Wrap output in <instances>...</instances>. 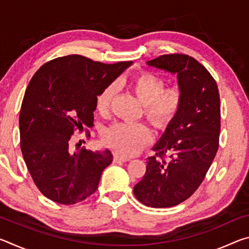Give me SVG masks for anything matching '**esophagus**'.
<instances>
[{"mask_svg":"<svg viewBox=\"0 0 249 249\" xmlns=\"http://www.w3.org/2000/svg\"><path fill=\"white\" fill-rule=\"evenodd\" d=\"M129 158L127 157H124V156H120L115 154L114 155V162H125V161H128Z\"/></svg>","mask_w":249,"mask_h":249,"instance_id":"1","label":"esophagus"}]
</instances>
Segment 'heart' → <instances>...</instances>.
<instances>
[{"label": "heart", "instance_id": "obj_1", "mask_svg": "<svg viewBox=\"0 0 249 249\" xmlns=\"http://www.w3.org/2000/svg\"><path fill=\"white\" fill-rule=\"evenodd\" d=\"M166 82L153 72H142L130 81L135 94L144 104L145 115L158 128H167L178 115L183 102L182 90L178 86L165 88ZM117 87L111 83L100 92L95 99L98 112L107 113ZM107 144L125 156L137 154L153 138L148 126L142 123H116L104 133Z\"/></svg>", "mask_w": 249, "mask_h": 249}]
</instances>
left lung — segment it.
<instances>
[{"instance_id":"left-lung-1","label":"left lung","mask_w":249,"mask_h":249,"mask_svg":"<svg viewBox=\"0 0 249 249\" xmlns=\"http://www.w3.org/2000/svg\"><path fill=\"white\" fill-rule=\"evenodd\" d=\"M177 74L183 102L175 121L156 142V156L146 160V174L134 195L151 208H171L190 197L204 180L218 149L220 94L204 66L188 54H163L147 61ZM170 156L164 159L165 155Z\"/></svg>"}]
</instances>
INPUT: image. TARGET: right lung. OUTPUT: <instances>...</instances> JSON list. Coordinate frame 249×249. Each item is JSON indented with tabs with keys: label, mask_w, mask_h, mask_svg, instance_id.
<instances>
[{
	"label": "right lung",
	"mask_w": 249,
	"mask_h": 249,
	"mask_svg": "<svg viewBox=\"0 0 249 249\" xmlns=\"http://www.w3.org/2000/svg\"><path fill=\"white\" fill-rule=\"evenodd\" d=\"M130 65L69 54L46 62L33 75L20 107V149L46 197L75 204L96 191L113 160L111 151H72L69 141L75 129L93 126L96 96Z\"/></svg>",
	"instance_id": "right-lung-1"
}]
</instances>
